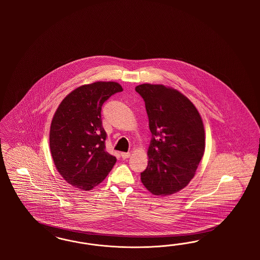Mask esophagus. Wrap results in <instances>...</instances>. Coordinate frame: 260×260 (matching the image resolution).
I'll list each match as a JSON object with an SVG mask.
<instances>
[{
  "instance_id": "1",
  "label": "esophagus",
  "mask_w": 260,
  "mask_h": 260,
  "mask_svg": "<svg viewBox=\"0 0 260 260\" xmlns=\"http://www.w3.org/2000/svg\"><path fill=\"white\" fill-rule=\"evenodd\" d=\"M129 156H131L129 152H122L121 153V157L123 158V159H126V158H128Z\"/></svg>"
}]
</instances>
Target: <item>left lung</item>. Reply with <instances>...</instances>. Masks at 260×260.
<instances>
[{"instance_id":"obj_1","label":"left lung","mask_w":260,"mask_h":260,"mask_svg":"<svg viewBox=\"0 0 260 260\" xmlns=\"http://www.w3.org/2000/svg\"><path fill=\"white\" fill-rule=\"evenodd\" d=\"M146 106L151 140L143 185L154 196L184 189L203 157L205 131L201 116L185 95L163 85L135 87Z\"/></svg>"}]
</instances>
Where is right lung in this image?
<instances>
[{"label": "right lung", "instance_id": "right-lung-1", "mask_svg": "<svg viewBox=\"0 0 260 260\" xmlns=\"http://www.w3.org/2000/svg\"><path fill=\"white\" fill-rule=\"evenodd\" d=\"M123 91L115 82H95L64 97L52 118L49 147L57 171L75 188L93 189L109 174L116 157L106 150L101 110L111 95Z\"/></svg>", "mask_w": 260, "mask_h": 260}]
</instances>
